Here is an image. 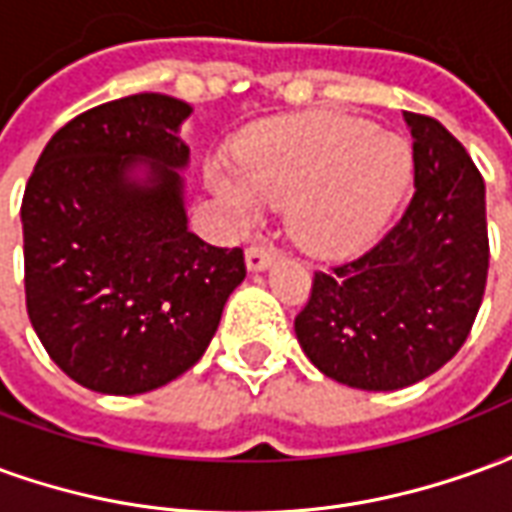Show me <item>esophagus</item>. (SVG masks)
Wrapping results in <instances>:
<instances>
[{
	"instance_id": "obj_1",
	"label": "esophagus",
	"mask_w": 512,
	"mask_h": 512,
	"mask_svg": "<svg viewBox=\"0 0 512 512\" xmlns=\"http://www.w3.org/2000/svg\"><path fill=\"white\" fill-rule=\"evenodd\" d=\"M277 260V249L268 244H252L246 249V268L249 271H266Z\"/></svg>"
}]
</instances>
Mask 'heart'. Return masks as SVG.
<instances>
[{
  "label": "heart",
  "instance_id": "1",
  "mask_svg": "<svg viewBox=\"0 0 512 512\" xmlns=\"http://www.w3.org/2000/svg\"><path fill=\"white\" fill-rule=\"evenodd\" d=\"M235 167L211 164L208 189L241 219L263 202L288 205V230L315 255L367 246L406 194L414 158L403 136L348 115L304 112L255 126L235 147Z\"/></svg>",
  "mask_w": 512,
  "mask_h": 512
}]
</instances>
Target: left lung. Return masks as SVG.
<instances>
[{"label": "left lung", "mask_w": 512, "mask_h": 512, "mask_svg": "<svg viewBox=\"0 0 512 512\" xmlns=\"http://www.w3.org/2000/svg\"><path fill=\"white\" fill-rule=\"evenodd\" d=\"M414 197L370 252L315 271L296 315L301 351L337 384L395 392L461 351L488 277L485 183L439 120L403 112Z\"/></svg>", "instance_id": "8db88e82"}]
</instances>
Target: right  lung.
Here are the masks:
<instances>
[{
  "instance_id": "1",
  "label": "right lung",
  "mask_w": 512,
  "mask_h": 512,
  "mask_svg": "<svg viewBox=\"0 0 512 512\" xmlns=\"http://www.w3.org/2000/svg\"><path fill=\"white\" fill-rule=\"evenodd\" d=\"M189 115L161 93L95 106L51 136L24 191L32 329L101 395H142L197 365L246 277L241 249L189 230Z\"/></svg>"
}]
</instances>
